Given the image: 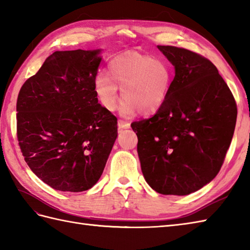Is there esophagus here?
I'll return each mask as SVG.
<instances>
[{
	"mask_svg": "<svg viewBox=\"0 0 250 250\" xmlns=\"http://www.w3.org/2000/svg\"><path fill=\"white\" fill-rule=\"evenodd\" d=\"M118 126L119 129H129L130 124L125 120H118Z\"/></svg>",
	"mask_w": 250,
	"mask_h": 250,
	"instance_id": "obj_1",
	"label": "esophagus"
}]
</instances>
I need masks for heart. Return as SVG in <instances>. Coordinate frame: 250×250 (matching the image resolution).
I'll list each match as a JSON object with an SVG mask.
<instances>
[{"label":"heart","instance_id":"b5f03b06","mask_svg":"<svg viewBox=\"0 0 250 250\" xmlns=\"http://www.w3.org/2000/svg\"><path fill=\"white\" fill-rule=\"evenodd\" d=\"M172 79V68L166 60L130 50L108 62L107 75L98 74L94 89L106 110L115 111L118 107L119 88L125 99L120 108L122 116L131 117L137 111L148 116L167 102Z\"/></svg>","mask_w":250,"mask_h":250}]
</instances>
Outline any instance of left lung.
<instances>
[{
    "label": "left lung",
    "mask_w": 250,
    "mask_h": 250,
    "mask_svg": "<svg viewBox=\"0 0 250 250\" xmlns=\"http://www.w3.org/2000/svg\"><path fill=\"white\" fill-rule=\"evenodd\" d=\"M175 68L167 102L149 119L133 122L145 180L161 194L187 195L220 171L234 133L237 108L208 59L158 46Z\"/></svg>",
    "instance_id": "obj_1"
}]
</instances>
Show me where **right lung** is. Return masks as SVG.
<instances>
[{"mask_svg": "<svg viewBox=\"0 0 250 250\" xmlns=\"http://www.w3.org/2000/svg\"><path fill=\"white\" fill-rule=\"evenodd\" d=\"M101 49L56 51L21 87L17 137L31 171L51 188L98 183L117 139V118L98 103Z\"/></svg>", "mask_w": 250, "mask_h": 250, "instance_id": "1", "label": "right lung"}]
</instances>
